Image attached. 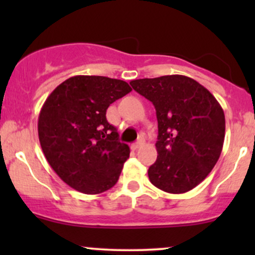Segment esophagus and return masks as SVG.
<instances>
[{
    "instance_id": "esophagus-1",
    "label": "esophagus",
    "mask_w": 255,
    "mask_h": 255,
    "mask_svg": "<svg viewBox=\"0 0 255 255\" xmlns=\"http://www.w3.org/2000/svg\"><path fill=\"white\" fill-rule=\"evenodd\" d=\"M142 144H144V140L142 139H140L139 141H136L135 144H133L131 145V148H133V150H137V148H140L142 146Z\"/></svg>"
}]
</instances>
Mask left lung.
Instances as JSON below:
<instances>
[{"label":"left lung","instance_id":"obj_1","mask_svg":"<svg viewBox=\"0 0 255 255\" xmlns=\"http://www.w3.org/2000/svg\"><path fill=\"white\" fill-rule=\"evenodd\" d=\"M130 86L156 109L158 156L148 168L151 183L172 194L191 191L221 156L223 109L209 90L184 75L137 79Z\"/></svg>","mask_w":255,"mask_h":255}]
</instances>
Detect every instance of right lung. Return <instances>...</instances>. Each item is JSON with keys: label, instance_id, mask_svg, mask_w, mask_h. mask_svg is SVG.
<instances>
[{"label": "right lung", "instance_id": "right-lung-1", "mask_svg": "<svg viewBox=\"0 0 255 255\" xmlns=\"http://www.w3.org/2000/svg\"><path fill=\"white\" fill-rule=\"evenodd\" d=\"M130 91L119 79L77 75L46 98L38 118L39 142L49 164L72 188L99 194L118 182L130 151L105 115Z\"/></svg>", "mask_w": 255, "mask_h": 255}]
</instances>
